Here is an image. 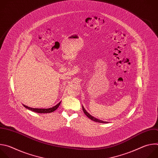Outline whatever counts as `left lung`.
I'll use <instances>...</instances> for the list:
<instances>
[{
  "mask_svg": "<svg viewBox=\"0 0 158 158\" xmlns=\"http://www.w3.org/2000/svg\"><path fill=\"white\" fill-rule=\"evenodd\" d=\"M82 110H83V112H84V114H85L90 119H91V120H93V121H95V122H97V123H107V122L102 121H101V120L98 119H96V118L93 117L91 115H90V114L88 113V112L84 109V108L83 107H82Z\"/></svg>",
  "mask_w": 158,
  "mask_h": 158,
  "instance_id": "left-lung-1",
  "label": "left lung"
}]
</instances>
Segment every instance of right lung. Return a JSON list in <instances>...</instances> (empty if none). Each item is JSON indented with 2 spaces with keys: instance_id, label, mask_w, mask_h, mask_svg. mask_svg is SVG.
Segmentation results:
<instances>
[{
  "instance_id": "obj_1",
  "label": "right lung",
  "mask_w": 158,
  "mask_h": 158,
  "mask_svg": "<svg viewBox=\"0 0 158 158\" xmlns=\"http://www.w3.org/2000/svg\"><path fill=\"white\" fill-rule=\"evenodd\" d=\"M60 104V102L59 103H58L57 105H56L55 106L52 107H51V108H49V109H37V108H32V107H28V106H26V105H24V106L29 109V110H31L34 112H37V113H50V112H52L53 111H54L55 110H56L58 107L59 106Z\"/></svg>"
}]
</instances>
